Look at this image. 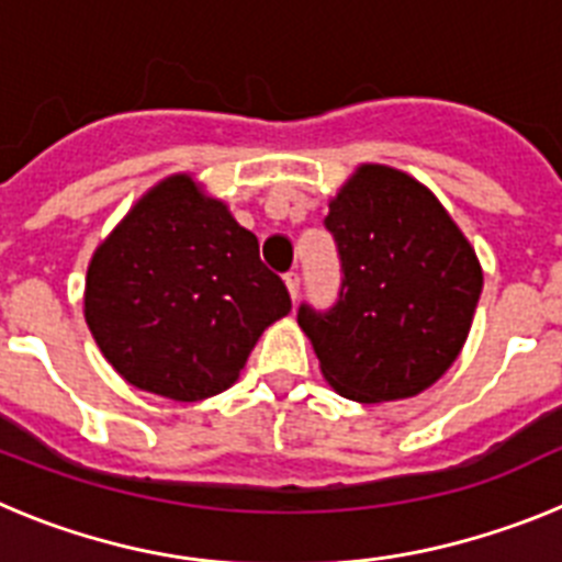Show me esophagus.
<instances>
[{
	"label": "esophagus",
	"mask_w": 562,
	"mask_h": 562,
	"mask_svg": "<svg viewBox=\"0 0 562 562\" xmlns=\"http://www.w3.org/2000/svg\"><path fill=\"white\" fill-rule=\"evenodd\" d=\"M284 284H286V292H290V297H292V304H295L297 290H301V278H297V272H286Z\"/></svg>",
	"instance_id": "obj_1"
}]
</instances>
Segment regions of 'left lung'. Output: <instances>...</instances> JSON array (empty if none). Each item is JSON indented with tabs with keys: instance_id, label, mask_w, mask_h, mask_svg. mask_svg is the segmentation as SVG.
I'll return each mask as SVG.
<instances>
[{
	"instance_id": "1",
	"label": "left lung",
	"mask_w": 562,
	"mask_h": 562,
	"mask_svg": "<svg viewBox=\"0 0 562 562\" xmlns=\"http://www.w3.org/2000/svg\"><path fill=\"white\" fill-rule=\"evenodd\" d=\"M326 227L342 267L329 312L297 310L321 374L355 402L408 400L464 349L484 272L428 186L362 162L329 202Z\"/></svg>"
}]
</instances>
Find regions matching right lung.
<instances>
[{
  "mask_svg": "<svg viewBox=\"0 0 562 562\" xmlns=\"http://www.w3.org/2000/svg\"><path fill=\"white\" fill-rule=\"evenodd\" d=\"M292 310L258 238L191 173L148 188L92 252L83 317L128 385L173 402L227 391Z\"/></svg>",
  "mask_w": 562,
  "mask_h": 562,
  "instance_id": "add662e5",
  "label": "right lung"
}]
</instances>
